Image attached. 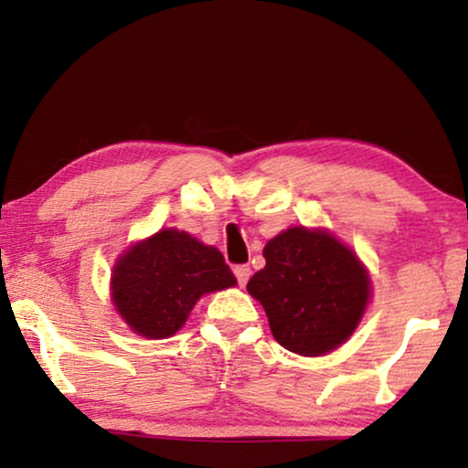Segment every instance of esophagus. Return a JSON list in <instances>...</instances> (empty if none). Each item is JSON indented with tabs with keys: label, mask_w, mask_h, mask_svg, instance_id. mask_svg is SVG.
I'll return each instance as SVG.
<instances>
[{
	"label": "esophagus",
	"mask_w": 468,
	"mask_h": 468,
	"mask_svg": "<svg viewBox=\"0 0 468 468\" xmlns=\"http://www.w3.org/2000/svg\"><path fill=\"white\" fill-rule=\"evenodd\" d=\"M234 274H236V279H239V285H240V287H245V283L249 281V277H251V268L245 266V264H242V266H236V268H234Z\"/></svg>",
	"instance_id": "1"
}]
</instances>
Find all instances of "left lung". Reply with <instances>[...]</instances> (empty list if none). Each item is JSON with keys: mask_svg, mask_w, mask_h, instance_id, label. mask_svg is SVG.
<instances>
[{"mask_svg": "<svg viewBox=\"0 0 468 468\" xmlns=\"http://www.w3.org/2000/svg\"><path fill=\"white\" fill-rule=\"evenodd\" d=\"M264 258L247 292L264 306L277 343L309 357L341 347L373 296L354 249L325 228L293 226L266 242Z\"/></svg>", "mask_w": 468, "mask_h": 468, "instance_id": "1", "label": "left lung"}]
</instances>
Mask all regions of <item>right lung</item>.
Returning a JSON list of instances; mask_svg holds the SVG:
<instances>
[{"label":"right lung","instance_id":"obj_1","mask_svg":"<svg viewBox=\"0 0 468 468\" xmlns=\"http://www.w3.org/2000/svg\"><path fill=\"white\" fill-rule=\"evenodd\" d=\"M234 285L219 249L183 229L164 228L119 255L111 300L138 336L168 338L183 328L197 300Z\"/></svg>","mask_w":468,"mask_h":468}]
</instances>
